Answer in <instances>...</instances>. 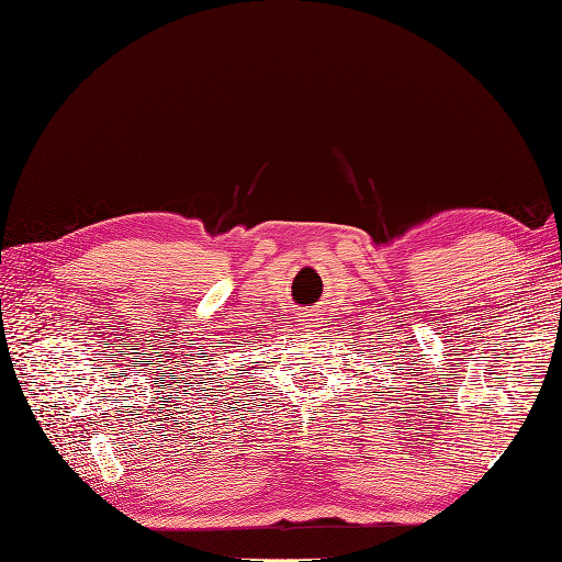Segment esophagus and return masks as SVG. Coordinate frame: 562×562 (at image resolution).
Returning <instances> with one entry per match:
<instances>
[{"label": "esophagus", "mask_w": 562, "mask_h": 562, "mask_svg": "<svg viewBox=\"0 0 562 562\" xmlns=\"http://www.w3.org/2000/svg\"><path fill=\"white\" fill-rule=\"evenodd\" d=\"M297 322L305 324L307 328H312V326H317V314H314V310H303L297 314Z\"/></svg>", "instance_id": "obj_1"}]
</instances>
